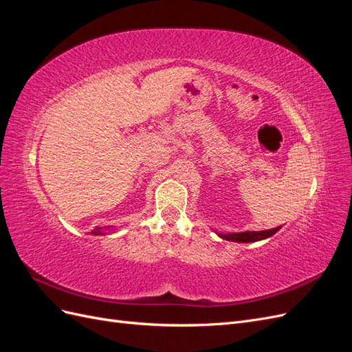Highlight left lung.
Here are the masks:
<instances>
[{
  "instance_id": "obj_1",
  "label": "left lung",
  "mask_w": 352,
  "mask_h": 352,
  "mask_svg": "<svg viewBox=\"0 0 352 352\" xmlns=\"http://www.w3.org/2000/svg\"><path fill=\"white\" fill-rule=\"evenodd\" d=\"M282 226L269 229V230H260V232H241V233H228V235H223V233H217V235L226 241H233V242H255V241H261L265 238H270L274 235Z\"/></svg>"
}]
</instances>
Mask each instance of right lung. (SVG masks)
<instances>
[{"label":"right lung","instance_id":"add662e5","mask_svg":"<svg viewBox=\"0 0 352 352\" xmlns=\"http://www.w3.org/2000/svg\"><path fill=\"white\" fill-rule=\"evenodd\" d=\"M92 235H102L101 228H95V229L92 230Z\"/></svg>","mask_w":352,"mask_h":352}]
</instances>
